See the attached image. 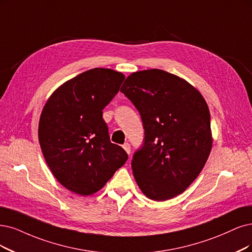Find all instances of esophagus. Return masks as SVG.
Segmentation results:
<instances>
[{
  "label": "esophagus",
  "instance_id": "34e87169",
  "mask_svg": "<svg viewBox=\"0 0 252 252\" xmlns=\"http://www.w3.org/2000/svg\"><path fill=\"white\" fill-rule=\"evenodd\" d=\"M123 147L125 148V151L127 153V155H129L131 154V145H129V143H125L124 145H123Z\"/></svg>",
  "mask_w": 252,
  "mask_h": 252
}]
</instances>
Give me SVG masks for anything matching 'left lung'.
Wrapping results in <instances>:
<instances>
[{
  "mask_svg": "<svg viewBox=\"0 0 252 252\" xmlns=\"http://www.w3.org/2000/svg\"><path fill=\"white\" fill-rule=\"evenodd\" d=\"M120 91L140 113L144 142L132 169L146 197L164 201L197 178L212 150L211 115L201 93L161 69L133 72Z\"/></svg>",
  "mask_w": 252,
  "mask_h": 252,
  "instance_id": "8db88e82",
  "label": "left lung"
}]
</instances>
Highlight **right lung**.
Listing matches in <instances>:
<instances>
[{"mask_svg": "<svg viewBox=\"0 0 252 252\" xmlns=\"http://www.w3.org/2000/svg\"><path fill=\"white\" fill-rule=\"evenodd\" d=\"M125 74L93 68L56 89L41 112L38 139L46 164L57 181L87 196L100 190L127 160L111 143L104 109L119 91Z\"/></svg>", "mask_w": 252, "mask_h": 252, "instance_id": "obj_1", "label": "right lung"}]
</instances>
